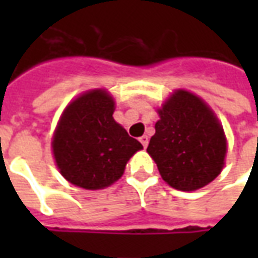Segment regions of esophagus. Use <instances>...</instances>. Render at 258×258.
<instances>
[{"label": "esophagus", "mask_w": 258, "mask_h": 258, "mask_svg": "<svg viewBox=\"0 0 258 258\" xmlns=\"http://www.w3.org/2000/svg\"><path fill=\"white\" fill-rule=\"evenodd\" d=\"M140 141H141V144L144 145V148H146V146H148V144H149V138H148L146 135H142V137L140 138Z\"/></svg>", "instance_id": "esophagus-1"}]
</instances>
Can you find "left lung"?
Masks as SVG:
<instances>
[{"instance_id": "8db88e82", "label": "left lung", "mask_w": 258, "mask_h": 258, "mask_svg": "<svg viewBox=\"0 0 258 258\" xmlns=\"http://www.w3.org/2000/svg\"><path fill=\"white\" fill-rule=\"evenodd\" d=\"M148 153L162 178L179 190H196L221 173L227 142L209 106L190 92L179 90L162 110Z\"/></svg>"}]
</instances>
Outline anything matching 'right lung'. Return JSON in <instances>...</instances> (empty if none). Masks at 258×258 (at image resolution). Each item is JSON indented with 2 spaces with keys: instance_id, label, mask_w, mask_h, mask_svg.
<instances>
[{
  "instance_id": "add662e5",
  "label": "right lung",
  "mask_w": 258,
  "mask_h": 258,
  "mask_svg": "<svg viewBox=\"0 0 258 258\" xmlns=\"http://www.w3.org/2000/svg\"><path fill=\"white\" fill-rule=\"evenodd\" d=\"M114 102L94 90L64 109L52 141L53 156L69 182L84 189H102L117 181L141 142L113 118Z\"/></svg>"
}]
</instances>
